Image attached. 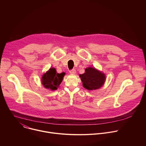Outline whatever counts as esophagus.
Here are the masks:
<instances>
[{"mask_svg": "<svg viewBox=\"0 0 146 146\" xmlns=\"http://www.w3.org/2000/svg\"><path fill=\"white\" fill-rule=\"evenodd\" d=\"M69 72H70V73L72 74H74L76 73V71L75 69H72V70H70L69 71Z\"/></svg>", "mask_w": 146, "mask_h": 146, "instance_id": "34e87169", "label": "esophagus"}]
</instances>
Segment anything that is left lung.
<instances>
[{"label": "left lung", "mask_w": 146, "mask_h": 146, "mask_svg": "<svg viewBox=\"0 0 146 146\" xmlns=\"http://www.w3.org/2000/svg\"><path fill=\"white\" fill-rule=\"evenodd\" d=\"M84 74H80L83 86L89 90L99 89L106 81L105 74L91 67L86 68Z\"/></svg>", "instance_id": "obj_1"}]
</instances>
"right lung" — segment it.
<instances>
[{
	"label": "right lung",
	"mask_w": 146,
	"mask_h": 146,
	"mask_svg": "<svg viewBox=\"0 0 146 146\" xmlns=\"http://www.w3.org/2000/svg\"><path fill=\"white\" fill-rule=\"evenodd\" d=\"M65 74V73H57L55 68H50L42 77V83L46 88L52 90H56L61 83Z\"/></svg>",
	"instance_id": "right-lung-1"
}]
</instances>
